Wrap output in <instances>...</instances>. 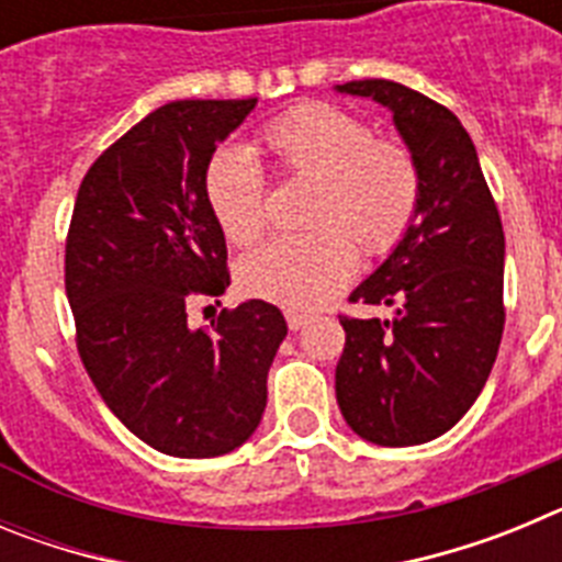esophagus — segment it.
<instances>
[{"mask_svg": "<svg viewBox=\"0 0 562 562\" xmlns=\"http://www.w3.org/2000/svg\"><path fill=\"white\" fill-rule=\"evenodd\" d=\"M310 324V315H301V312H286V326H290V331H297L301 326Z\"/></svg>", "mask_w": 562, "mask_h": 562, "instance_id": "34e87169", "label": "esophagus"}]
</instances>
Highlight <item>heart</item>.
I'll list each match as a JSON object with an SVG mask.
<instances>
[{
	"label": "heart",
	"instance_id": "b5f03b06",
	"mask_svg": "<svg viewBox=\"0 0 562 562\" xmlns=\"http://www.w3.org/2000/svg\"><path fill=\"white\" fill-rule=\"evenodd\" d=\"M258 146L281 180L312 182L306 236L276 238L238 267L247 295L312 312L349 284L360 256L382 258L414 225L422 173L396 137L371 134L360 114L326 101H304L267 121ZM213 220L233 245L247 247L267 231L270 188L245 148H222L205 168Z\"/></svg>",
	"mask_w": 562,
	"mask_h": 562
}]
</instances>
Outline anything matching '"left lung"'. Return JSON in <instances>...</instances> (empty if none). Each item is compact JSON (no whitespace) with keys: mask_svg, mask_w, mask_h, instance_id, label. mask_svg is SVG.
Instances as JSON below:
<instances>
[{"mask_svg":"<svg viewBox=\"0 0 562 562\" xmlns=\"http://www.w3.org/2000/svg\"><path fill=\"white\" fill-rule=\"evenodd\" d=\"M374 98L414 151L422 200L396 250L349 295L394 315H337L342 419L382 448L422 445L470 411L504 335V227L470 134L453 112L385 78L340 83Z\"/></svg>","mask_w":562,"mask_h":562,"instance_id":"obj_1","label":"left lung"}]
</instances>
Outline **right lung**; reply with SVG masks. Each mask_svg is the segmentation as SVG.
I'll use <instances>...</instances> for the list:
<instances>
[{"label": "right lung", "mask_w": 562, "mask_h": 562, "mask_svg": "<svg viewBox=\"0 0 562 562\" xmlns=\"http://www.w3.org/2000/svg\"><path fill=\"white\" fill-rule=\"evenodd\" d=\"M252 106L256 98L154 109L89 166L69 220L64 284L83 369L137 439L177 459H213L250 439L286 337L281 310L258 297L191 329V306L231 284L205 168Z\"/></svg>", "instance_id": "add662e5"}]
</instances>
